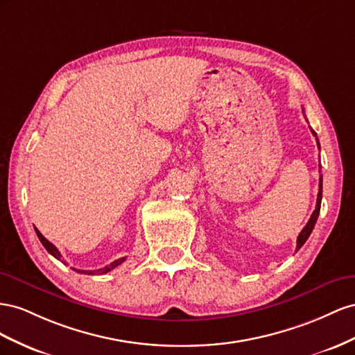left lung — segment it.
Here are the masks:
<instances>
[{
    "label": "left lung",
    "instance_id": "1",
    "mask_svg": "<svg viewBox=\"0 0 355 355\" xmlns=\"http://www.w3.org/2000/svg\"><path fill=\"white\" fill-rule=\"evenodd\" d=\"M302 111H303V108H302ZM311 132H312V135H313V137H317L315 130H313L312 128H311ZM317 146L320 147L318 138H317ZM321 198H322V177L320 175V190H318V196H317V205H315V209H313V212H312V216H311L309 221L306 223V226L302 229V232H300L299 236H297V247H296V251H297L303 244H305L306 239H308V238H309V235H311V232H312L313 226H315L317 218H318V214H320V208H321Z\"/></svg>",
    "mask_w": 355,
    "mask_h": 355
}]
</instances>
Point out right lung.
I'll use <instances>...</instances> for the list:
<instances>
[{"label": "right lung", "instance_id": "1", "mask_svg": "<svg viewBox=\"0 0 355 355\" xmlns=\"http://www.w3.org/2000/svg\"><path fill=\"white\" fill-rule=\"evenodd\" d=\"M35 234H37V236H38V239L42 241V244L44 245V248L50 252V254H52L55 259H58V260H60V252H59V250L52 244V242H49L42 234H40V230L35 227ZM126 260V257H121V259H117V260H114L113 263H110L108 266H105V268H101V269H96V270H80V269H74V270H77L78 273H86V275H95V273H98V275H103V273H107V272H110L111 269H114V268H117L119 265H121V263H123Z\"/></svg>", "mask_w": 355, "mask_h": 355}]
</instances>
